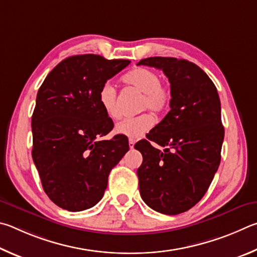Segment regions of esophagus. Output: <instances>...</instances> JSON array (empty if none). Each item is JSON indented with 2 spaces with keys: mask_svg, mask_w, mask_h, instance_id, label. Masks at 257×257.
<instances>
[{
  "mask_svg": "<svg viewBox=\"0 0 257 257\" xmlns=\"http://www.w3.org/2000/svg\"><path fill=\"white\" fill-rule=\"evenodd\" d=\"M134 145H136V141L133 140V139H130L128 140V146H130V149H133Z\"/></svg>",
  "mask_w": 257,
  "mask_h": 257,
  "instance_id": "obj_1",
  "label": "esophagus"
}]
</instances>
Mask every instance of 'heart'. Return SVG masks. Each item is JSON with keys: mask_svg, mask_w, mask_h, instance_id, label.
<instances>
[{"mask_svg": "<svg viewBox=\"0 0 257 257\" xmlns=\"http://www.w3.org/2000/svg\"><path fill=\"white\" fill-rule=\"evenodd\" d=\"M123 81L143 93L141 99V109H150L154 112H161L168 107L170 102L169 89L161 83L157 72L146 67H139L126 74ZM117 92L114 85L109 82L102 84L99 90V103L103 111L111 119L119 118L117 108ZM154 125V119L149 114L125 118L116 125L115 132L131 139H138L147 133Z\"/></svg>", "mask_w": 257, "mask_h": 257, "instance_id": "1", "label": "heart"}]
</instances>
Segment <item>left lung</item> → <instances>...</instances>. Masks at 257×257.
Listing matches in <instances>:
<instances>
[{
	"instance_id": "8db88e82",
	"label": "left lung",
	"mask_w": 257,
	"mask_h": 257,
	"mask_svg": "<svg viewBox=\"0 0 257 257\" xmlns=\"http://www.w3.org/2000/svg\"><path fill=\"white\" fill-rule=\"evenodd\" d=\"M138 65L163 70L170 82V110L134 148L142 154L138 169L142 200L157 212L179 214L208 191L221 160L224 128L219 94L194 63L149 57ZM165 148L164 152L151 145Z\"/></svg>"
}]
</instances>
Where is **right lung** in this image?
I'll list each match as a JSON object with an SVG mask.
<instances>
[{"label": "right lung", "mask_w": 257, "mask_h": 257, "mask_svg": "<svg viewBox=\"0 0 257 257\" xmlns=\"http://www.w3.org/2000/svg\"><path fill=\"white\" fill-rule=\"evenodd\" d=\"M128 60L84 54L63 60L38 90L31 117L33 159L43 188L60 208L76 212L102 199L108 175L128 151L99 103V90Z\"/></svg>", "instance_id": "obj_1"}]
</instances>
